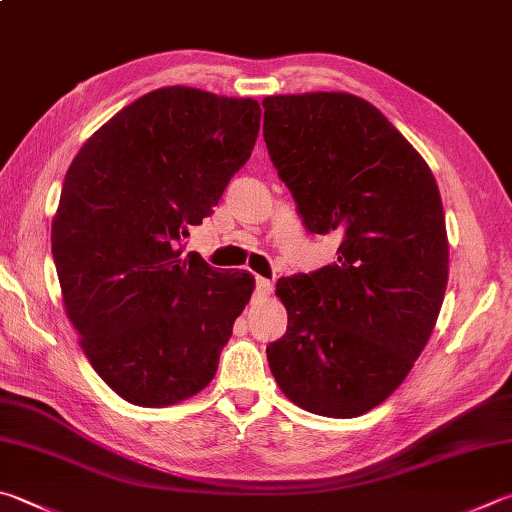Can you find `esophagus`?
<instances>
[{"instance_id": "obj_1", "label": "esophagus", "mask_w": 512, "mask_h": 512, "mask_svg": "<svg viewBox=\"0 0 512 512\" xmlns=\"http://www.w3.org/2000/svg\"><path fill=\"white\" fill-rule=\"evenodd\" d=\"M255 288H257L259 295H268L273 291V280H266V277H257Z\"/></svg>"}]
</instances>
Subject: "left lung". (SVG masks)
Returning a JSON list of instances; mask_svg holds the SVG:
<instances>
[{
  "instance_id": "left-lung-1",
  "label": "left lung",
  "mask_w": 512,
  "mask_h": 512,
  "mask_svg": "<svg viewBox=\"0 0 512 512\" xmlns=\"http://www.w3.org/2000/svg\"><path fill=\"white\" fill-rule=\"evenodd\" d=\"M264 141L304 226L338 230V262L282 277L286 333L266 347L286 398L353 418L403 383L439 318L448 235L423 156L371 105L315 91L264 98Z\"/></svg>"
}]
</instances>
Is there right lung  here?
Wrapping results in <instances>:
<instances>
[{
  "label": "right lung",
  "instance_id": "1",
  "mask_svg": "<svg viewBox=\"0 0 512 512\" xmlns=\"http://www.w3.org/2000/svg\"><path fill=\"white\" fill-rule=\"evenodd\" d=\"M259 118L253 98L156 89L102 125L64 176L51 228L64 309L127 403H181L217 374L255 280L183 257V239L250 159Z\"/></svg>",
  "mask_w": 512,
  "mask_h": 512
}]
</instances>
